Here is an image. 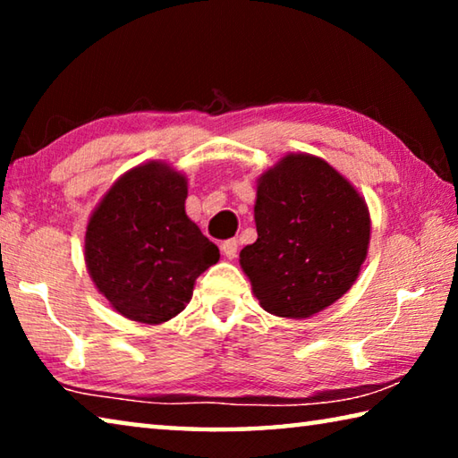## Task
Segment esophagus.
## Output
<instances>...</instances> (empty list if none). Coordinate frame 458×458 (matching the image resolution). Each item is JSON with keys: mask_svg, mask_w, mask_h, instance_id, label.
<instances>
[{"mask_svg": "<svg viewBox=\"0 0 458 458\" xmlns=\"http://www.w3.org/2000/svg\"><path fill=\"white\" fill-rule=\"evenodd\" d=\"M222 254L228 260L236 259V254H238V240L236 238H230V240H226V242H222Z\"/></svg>", "mask_w": 458, "mask_h": 458, "instance_id": "1", "label": "esophagus"}]
</instances>
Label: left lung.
<instances>
[{"mask_svg":"<svg viewBox=\"0 0 458 458\" xmlns=\"http://www.w3.org/2000/svg\"><path fill=\"white\" fill-rule=\"evenodd\" d=\"M259 238L240 250L254 297L270 315L307 319L352 289L368 257L366 199L327 161L286 153L257 182Z\"/></svg>","mask_w":458,"mask_h":458,"instance_id":"left-lung-1","label":"left lung"}]
</instances>
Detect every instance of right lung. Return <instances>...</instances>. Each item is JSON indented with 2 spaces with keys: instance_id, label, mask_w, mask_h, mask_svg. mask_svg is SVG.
<instances>
[{
  "instance_id": "1",
  "label": "right lung",
  "mask_w": 458,
  "mask_h": 458,
  "mask_svg": "<svg viewBox=\"0 0 458 458\" xmlns=\"http://www.w3.org/2000/svg\"><path fill=\"white\" fill-rule=\"evenodd\" d=\"M188 177L165 161L123 174L92 210L84 262L98 293L119 315L165 323L190 303L196 278L220 260L185 214Z\"/></svg>"
}]
</instances>
